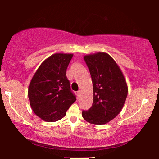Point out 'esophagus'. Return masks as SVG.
Returning <instances> with one entry per match:
<instances>
[{
  "mask_svg": "<svg viewBox=\"0 0 159 159\" xmlns=\"http://www.w3.org/2000/svg\"><path fill=\"white\" fill-rule=\"evenodd\" d=\"M80 95H81V90H78L77 91V96L80 97Z\"/></svg>",
  "mask_w": 159,
  "mask_h": 159,
  "instance_id": "1",
  "label": "esophagus"
}]
</instances>
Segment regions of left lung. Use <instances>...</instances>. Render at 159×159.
Listing matches in <instances>:
<instances>
[{
    "label": "left lung",
    "instance_id": "1",
    "mask_svg": "<svg viewBox=\"0 0 159 159\" xmlns=\"http://www.w3.org/2000/svg\"><path fill=\"white\" fill-rule=\"evenodd\" d=\"M93 82V102L82 116L90 124L102 125L114 119L122 109L127 96V82L111 56L106 53L84 56Z\"/></svg>",
    "mask_w": 159,
    "mask_h": 159
}]
</instances>
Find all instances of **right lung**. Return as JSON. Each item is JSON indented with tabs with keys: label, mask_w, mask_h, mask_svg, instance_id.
<instances>
[{
	"label": "right lung",
	"mask_w": 159,
	"mask_h": 159,
	"mask_svg": "<svg viewBox=\"0 0 159 159\" xmlns=\"http://www.w3.org/2000/svg\"><path fill=\"white\" fill-rule=\"evenodd\" d=\"M72 56L71 53L51 56L40 64L30 82V106L34 114L45 121L61 119L76 101L66 75Z\"/></svg>",
	"instance_id": "1"
}]
</instances>
